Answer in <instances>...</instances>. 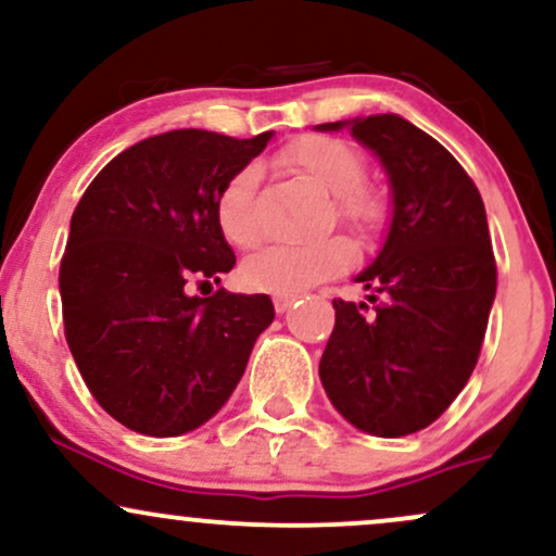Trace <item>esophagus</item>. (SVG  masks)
Listing matches in <instances>:
<instances>
[{"mask_svg":"<svg viewBox=\"0 0 556 556\" xmlns=\"http://www.w3.org/2000/svg\"><path fill=\"white\" fill-rule=\"evenodd\" d=\"M295 300H298L295 295H274V308H277V314H287Z\"/></svg>","mask_w":556,"mask_h":556,"instance_id":"esophagus-1","label":"esophagus"}]
</instances>
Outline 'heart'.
Wrapping results in <instances>:
<instances>
[{"mask_svg":"<svg viewBox=\"0 0 556 556\" xmlns=\"http://www.w3.org/2000/svg\"><path fill=\"white\" fill-rule=\"evenodd\" d=\"M282 164L308 177L318 188L334 195V212L358 232H371L381 225L384 206L371 190L363 188L366 162L350 143L327 136L300 138L282 151ZM258 167L248 164L229 177L216 198V219L222 235L238 248H253L261 240V219L256 208ZM355 261L353 242L344 238H324L316 242H277L253 253L242 264V282L253 290L298 295L324 279L348 269Z\"/></svg>","mask_w":556,"mask_h":556,"instance_id":"1","label":"heart"}]
</instances>
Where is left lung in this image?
I'll return each instance as SVG.
<instances>
[{"mask_svg": "<svg viewBox=\"0 0 556 556\" xmlns=\"http://www.w3.org/2000/svg\"><path fill=\"white\" fill-rule=\"evenodd\" d=\"M348 127L389 177L392 219L355 282L366 300H334L337 321L318 376L337 413L371 437L433 424L473 374L496 264L481 193L457 159L400 114L318 125Z\"/></svg>", "mask_w": 556, "mask_h": 556, "instance_id": "1", "label": "left lung"}]
</instances>
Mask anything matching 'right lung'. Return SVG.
<instances>
[{
	"label": "right lung",
	"mask_w": 556,
	"mask_h": 556,
	"mask_svg": "<svg viewBox=\"0 0 556 556\" xmlns=\"http://www.w3.org/2000/svg\"><path fill=\"white\" fill-rule=\"evenodd\" d=\"M271 136L188 127L140 140L93 177L70 219L60 266L70 353L130 431L180 437L214 418L274 321L269 295H188L190 279L219 282L235 266L216 198Z\"/></svg>",
	"instance_id": "add662e5"
}]
</instances>
